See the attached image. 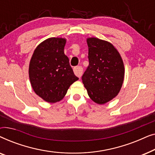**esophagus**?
Returning a JSON list of instances; mask_svg holds the SVG:
<instances>
[{
  "instance_id": "34e87169",
  "label": "esophagus",
  "mask_w": 155,
  "mask_h": 155,
  "mask_svg": "<svg viewBox=\"0 0 155 155\" xmlns=\"http://www.w3.org/2000/svg\"><path fill=\"white\" fill-rule=\"evenodd\" d=\"M73 71L74 73H75V75L76 76H78L79 78H81V76L82 75V72H83V69H82V68L81 66H77L74 68Z\"/></svg>"
}]
</instances>
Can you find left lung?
Returning a JSON list of instances; mask_svg holds the SVG:
<instances>
[{
	"mask_svg": "<svg viewBox=\"0 0 155 155\" xmlns=\"http://www.w3.org/2000/svg\"><path fill=\"white\" fill-rule=\"evenodd\" d=\"M89 65L82 80L92 101L103 104L118 94L124 78V62L109 42L97 38L87 39Z\"/></svg>",
	"mask_w": 155,
	"mask_h": 155,
	"instance_id": "obj_1",
	"label": "left lung"
}]
</instances>
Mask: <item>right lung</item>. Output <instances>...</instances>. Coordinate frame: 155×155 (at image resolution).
I'll return each mask as SVG.
<instances>
[{
    "label": "right lung",
    "mask_w": 155,
    "mask_h": 155,
    "mask_svg": "<svg viewBox=\"0 0 155 155\" xmlns=\"http://www.w3.org/2000/svg\"><path fill=\"white\" fill-rule=\"evenodd\" d=\"M65 42L63 38L46 39L35 50L29 63L31 87L36 94L47 102L61 100L69 87L79 79L64 54Z\"/></svg>",
    "instance_id": "1"
}]
</instances>
